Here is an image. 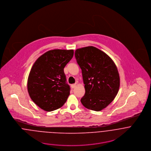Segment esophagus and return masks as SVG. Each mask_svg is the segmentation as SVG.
I'll return each instance as SVG.
<instances>
[{
    "instance_id": "esophagus-1",
    "label": "esophagus",
    "mask_w": 151,
    "mask_h": 151,
    "mask_svg": "<svg viewBox=\"0 0 151 151\" xmlns=\"http://www.w3.org/2000/svg\"><path fill=\"white\" fill-rule=\"evenodd\" d=\"M76 86V84H71V88H73V89Z\"/></svg>"
}]
</instances>
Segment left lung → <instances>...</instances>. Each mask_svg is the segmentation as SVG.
Returning <instances> with one entry per match:
<instances>
[{"label":"left lung","mask_w":151,"mask_h":151,"mask_svg":"<svg viewBox=\"0 0 151 151\" xmlns=\"http://www.w3.org/2000/svg\"><path fill=\"white\" fill-rule=\"evenodd\" d=\"M75 58L85 84L86 93L81 102L87 109L100 111L118 93L120 77L117 67L108 55L93 46L77 49Z\"/></svg>","instance_id":"obj_1"}]
</instances>
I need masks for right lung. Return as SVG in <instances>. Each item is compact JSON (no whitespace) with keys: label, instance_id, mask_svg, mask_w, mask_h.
Here are the masks:
<instances>
[{"label":"right lung","instance_id":"right-lung-1","mask_svg":"<svg viewBox=\"0 0 151 151\" xmlns=\"http://www.w3.org/2000/svg\"><path fill=\"white\" fill-rule=\"evenodd\" d=\"M74 54L73 50L54 49L41 56L30 71L28 92L33 102L45 111L61 108L70 95L64 68Z\"/></svg>","mask_w":151,"mask_h":151}]
</instances>
